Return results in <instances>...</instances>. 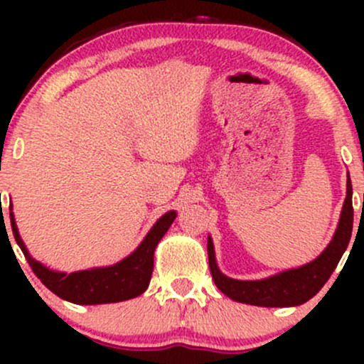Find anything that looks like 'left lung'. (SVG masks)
Wrapping results in <instances>:
<instances>
[{
	"label": "left lung",
	"instance_id": "left-lung-1",
	"mask_svg": "<svg viewBox=\"0 0 364 364\" xmlns=\"http://www.w3.org/2000/svg\"><path fill=\"white\" fill-rule=\"evenodd\" d=\"M353 186L348 176V195L333 240L323 250L316 260H313L299 269L286 270V272L263 279V281H236L225 277L215 265L214 245L208 237V267L215 286L231 299L255 306H298L306 303L318 292L330 275L336 270L337 263L348 248L350 235H353Z\"/></svg>",
	"mask_w": 364,
	"mask_h": 364
}]
</instances>
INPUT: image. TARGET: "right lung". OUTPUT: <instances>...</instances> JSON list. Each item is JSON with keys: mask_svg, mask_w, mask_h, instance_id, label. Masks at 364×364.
<instances>
[{"mask_svg": "<svg viewBox=\"0 0 364 364\" xmlns=\"http://www.w3.org/2000/svg\"><path fill=\"white\" fill-rule=\"evenodd\" d=\"M10 219L15 241L18 243L34 274L49 291L70 303L102 304L136 298L147 289L154 270V250L162 240V236L168 232L173 220L176 219V212L171 210L162 215L156 225L150 229L139 248L123 262L106 267V269H90L73 274L53 272L41 265L39 262H36L28 255L23 241L20 240L14 214H10Z\"/></svg>", "mask_w": 364, "mask_h": 364, "instance_id": "obj_1", "label": "right lung"}]
</instances>
